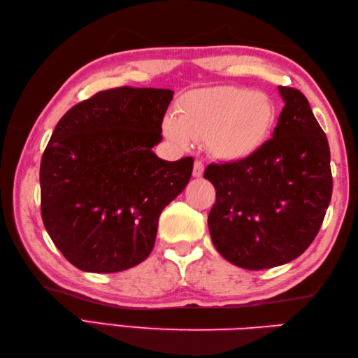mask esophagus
I'll return each mask as SVG.
<instances>
[{
  "label": "esophagus",
  "mask_w": 358,
  "mask_h": 358,
  "mask_svg": "<svg viewBox=\"0 0 358 358\" xmlns=\"http://www.w3.org/2000/svg\"><path fill=\"white\" fill-rule=\"evenodd\" d=\"M203 172H204V163L201 162V159H195V163H194V171H192L194 177H201Z\"/></svg>",
  "instance_id": "obj_1"
}]
</instances>
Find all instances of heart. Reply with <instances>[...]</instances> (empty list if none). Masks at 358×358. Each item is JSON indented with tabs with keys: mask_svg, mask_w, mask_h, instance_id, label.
<instances>
[{
	"mask_svg": "<svg viewBox=\"0 0 358 358\" xmlns=\"http://www.w3.org/2000/svg\"><path fill=\"white\" fill-rule=\"evenodd\" d=\"M275 123V106L269 96L240 87H217L187 95L178 120H164V134L178 146L189 138L209 141L214 154L238 159L252 154L268 138Z\"/></svg>",
	"mask_w": 358,
	"mask_h": 358,
	"instance_id": "obj_1",
	"label": "heart"
}]
</instances>
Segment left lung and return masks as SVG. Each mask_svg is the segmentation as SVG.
<instances>
[{
	"label": "left lung",
	"instance_id": "8db88e82",
	"mask_svg": "<svg viewBox=\"0 0 358 358\" xmlns=\"http://www.w3.org/2000/svg\"><path fill=\"white\" fill-rule=\"evenodd\" d=\"M285 108L272 138L237 162L210 163L217 199L208 224L217 250L245 269L300 257L317 237L332 195L328 138L299 89L280 86Z\"/></svg>",
	"mask_w": 358,
	"mask_h": 358
}]
</instances>
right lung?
Returning a JSON list of instances; mask_svg holds the SVG:
<instances>
[{"instance_id": "obj_1", "label": "right lung", "mask_w": 358, "mask_h": 358, "mask_svg": "<svg viewBox=\"0 0 358 358\" xmlns=\"http://www.w3.org/2000/svg\"><path fill=\"white\" fill-rule=\"evenodd\" d=\"M169 89L101 90L67 110L44 149L41 217L75 268L131 269L154 249L162 210L186 187L194 158H158Z\"/></svg>"}]
</instances>
